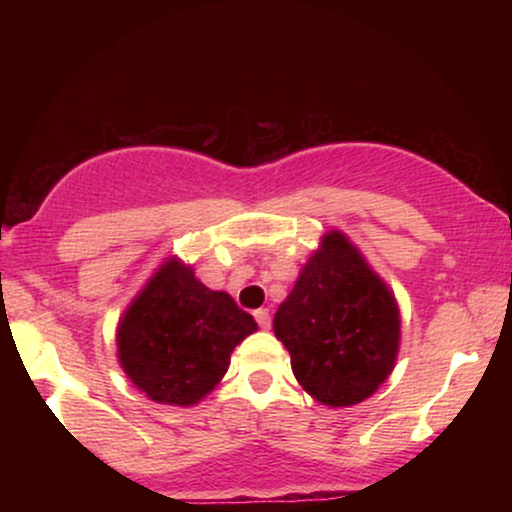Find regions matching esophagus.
Listing matches in <instances>:
<instances>
[{
    "label": "esophagus",
    "mask_w": 512,
    "mask_h": 512,
    "mask_svg": "<svg viewBox=\"0 0 512 512\" xmlns=\"http://www.w3.org/2000/svg\"><path fill=\"white\" fill-rule=\"evenodd\" d=\"M255 320H257V325L262 327V330H269V327H272V315H269L267 308L255 310Z\"/></svg>",
    "instance_id": "obj_1"
}]
</instances>
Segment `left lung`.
<instances>
[{
	"label": "left lung",
	"mask_w": 512,
	"mask_h": 512,
	"mask_svg": "<svg viewBox=\"0 0 512 512\" xmlns=\"http://www.w3.org/2000/svg\"><path fill=\"white\" fill-rule=\"evenodd\" d=\"M298 383L317 402L351 407L395 368L399 308L361 252L332 231L310 257L274 315Z\"/></svg>",
	"instance_id": "left-lung-1"
}]
</instances>
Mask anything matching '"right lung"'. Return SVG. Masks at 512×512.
Instances as JSON below:
<instances>
[{"mask_svg":"<svg viewBox=\"0 0 512 512\" xmlns=\"http://www.w3.org/2000/svg\"><path fill=\"white\" fill-rule=\"evenodd\" d=\"M257 330L228 293L211 291L178 260L163 264L117 330L120 363L154 402L187 407L214 390L231 351Z\"/></svg>","mask_w":512,"mask_h":512,"instance_id":"add662e5","label":"right lung"}]
</instances>
